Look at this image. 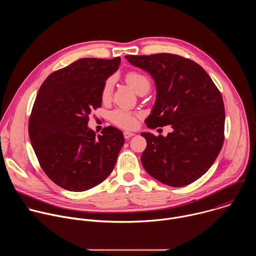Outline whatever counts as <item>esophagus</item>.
I'll return each instance as SVG.
<instances>
[{"label":"esophagus","instance_id":"34e87169","mask_svg":"<svg viewBox=\"0 0 256 256\" xmlns=\"http://www.w3.org/2000/svg\"><path fill=\"white\" fill-rule=\"evenodd\" d=\"M134 136V132H124V138H132V136Z\"/></svg>","mask_w":256,"mask_h":256}]
</instances>
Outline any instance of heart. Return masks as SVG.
<instances>
[{
	"instance_id": "b5f03b06",
	"label": "heart",
	"mask_w": 256,
	"mask_h": 256,
	"mask_svg": "<svg viewBox=\"0 0 256 256\" xmlns=\"http://www.w3.org/2000/svg\"><path fill=\"white\" fill-rule=\"evenodd\" d=\"M126 83L138 94L147 93L150 90V79L138 70H130L126 75ZM114 93V79L109 78L105 81L101 90V99L103 101H109ZM138 114L126 109H116L110 114L112 122L122 128H134L136 126Z\"/></svg>"
}]
</instances>
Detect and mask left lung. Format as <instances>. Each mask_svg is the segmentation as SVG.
<instances>
[{
    "label": "left lung",
    "mask_w": 256,
    "mask_h": 256,
    "mask_svg": "<svg viewBox=\"0 0 256 256\" xmlns=\"http://www.w3.org/2000/svg\"><path fill=\"white\" fill-rule=\"evenodd\" d=\"M149 72L157 99L147 126L171 124L167 136L142 132V164L151 176L174 188L192 184L212 165L224 142L225 108L208 72L196 62L172 54L126 56Z\"/></svg>",
    "instance_id": "left-lung-1"
}]
</instances>
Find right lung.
Listing matches in <instances>:
<instances>
[{
    "label": "right lung",
    "mask_w": 256,
    "mask_h": 256,
    "mask_svg": "<svg viewBox=\"0 0 256 256\" xmlns=\"http://www.w3.org/2000/svg\"><path fill=\"white\" fill-rule=\"evenodd\" d=\"M120 64V56L80 58L52 72L36 96L28 124L32 148L48 178L66 190H88L114 168L122 132L107 126L96 136L87 124Z\"/></svg>",
    "instance_id": "add662e5"
}]
</instances>
